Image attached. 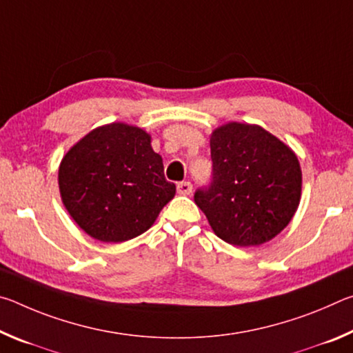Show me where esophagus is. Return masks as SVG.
<instances>
[{
  "instance_id": "34e87169",
  "label": "esophagus",
  "mask_w": 353,
  "mask_h": 353,
  "mask_svg": "<svg viewBox=\"0 0 353 353\" xmlns=\"http://www.w3.org/2000/svg\"><path fill=\"white\" fill-rule=\"evenodd\" d=\"M191 191H193V185H191V182H179L177 183V193L179 194L188 196V194H191Z\"/></svg>"
}]
</instances>
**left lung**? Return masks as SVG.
<instances>
[{"label": "left lung", "instance_id": "obj_1", "mask_svg": "<svg viewBox=\"0 0 353 353\" xmlns=\"http://www.w3.org/2000/svg\"><path fill=\"white\" fill-rule=\"evenodd\" d=\"M212 182L194 193L214 234L234 246H260L279 235L301 202L296 154L256 124L227 123L210 137Z\"/></svg>", "mask_w": 353, "mask_h": 353}]
</instances>
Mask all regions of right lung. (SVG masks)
<instances>
[{
	"mask_svg": "<svg viewBox=\"0 0 353 353\" xmlns=\"http://www.w3.org/2000/svg\"><path fill=\"white\" fill-rule=\"evenodd\" d=\"M59 190L76 224L104 243L141 235L176 194L151 135L124 123L93 129L65 154Z\"/></svg>",
	"mask_w": 353,
	"mask_h": 353,
	"instance_id": "1",
	"label": "right lung"
}]
</instances>
